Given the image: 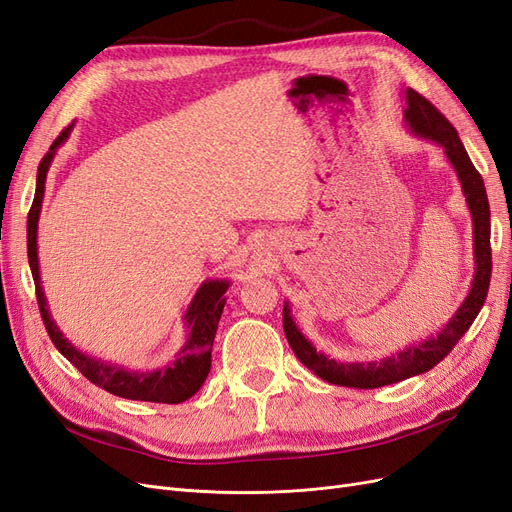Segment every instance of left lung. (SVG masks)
Listing matches in <instances>:
<instances>
[{
    "mask_svg": "<svg viewBox=\"0 0 512 512\" xmlns=\"http://www.w3.org/2000/svg\"><path fill=\"white\" fill-rule=\"evenodd\" d=\"M406 110L404 119L410 131L419 138L432 140L444 148V155L451 161L453 170L461 183V191L466 195V202L472 214L474 227V263L476 272L472 280V289L468 298L457 308L453 319L442 327V332L427 338L415 346L400 351L398 355L385 357L381 361H361V364H344V361L329 359L319 353L312 342L304 338V334L295 325L289 304L283 308V327L287 342L293 349L295 357L302 364L315 372L323 381L340 385V387H355V389H378L385 385H393L404 378L423 374L432 370L436 364L447 357L459 338L468 332V327L474 323L476 315L481 312L491 280V221H489V200L483 176L478 174L474 163L470 161L464 144H461L455 127L444 119V114L419 95L415 89H406Z\"/></svg>",
    "mask_w": 512,
    "mask_h": 512,
    "instance_id": "1",
    "label": "left lung"
}]
</instances>
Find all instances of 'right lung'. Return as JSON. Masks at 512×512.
<instances>
[{
  "instance_id": "1",
  "label": "right lung",
  "mask_w": 512,
  "mask_h": 512,
  "mask_svg": "<svg viewBox=\"0 0 512 512\" xmlns=\"http://www.w3.org/2000/svg\"><path fill=\"white\" fill-rule=\"evenodd\" d=\"M74 123L65 127L57 140L48 148V153L42 157L38 166V180H36V197L34 204L27 214V257L31 276L36 283V298L40 306V315L48 336H51L57 351L70 361V364L82 372V376L97 387L106 389L112 395H119L125 400H140V402H157V404H180L189 400L193 393L200 391L206 376L210 372V353L214 334H217L221 312L225 306V291L229 287V280H206L202 287L197 289L193 302L185 312V323L189 327L187 342L183 349L176 353V359L170 366L159 368L153 372H134L125 370L121 366L104 364V361L80 353L76 346L61 334V329L51 319L48 312L46 298L40 283V268H38V219L44 200V183L46 172L51 168V161L57 153V148L68 140Z\"/></svg>"
}]
</instances>
